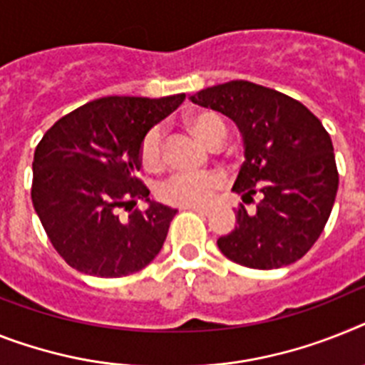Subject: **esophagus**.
I'll list each match as a JSON object with an SVG mask.
<instances>
[{
	"instance_id": "34e87169",
	"label": "esophagus",
	"mask_w": 365,
	"mask_h": 365,
	"mask_svg": "<svg viewBox=\"0 0 365 365\" xmlns=\"http://www.w3.org/2000/svg\"><path fill=\"white\" fill-rule=\"evenodd\" d=\"M189 210L195 211V213H198V215H210L211 213L210 207H202V206H192V207H189Z\"/></svg>"
}]
</instances>
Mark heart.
Wrapping results in <instances>:
<instances>
[{
	"instance_id": "b5f03b06",
	"label": "heart",
	"mask_w": 365,
	"mask_h": 365,
	"mask_svg": "<svg viewBox=\"0 0 365 365\" xmlns=\"http://www.w3.org/2000/svg\"><path fill=\"white\" fill-rule=\"evenodd\" d=\"M189 130L200 140H204L211 148H219L228 135L225 118L215 111L204 109L189 115L185 118ZM140 167L148 173H158L165 167V140L163 131L159 125H152L140 137L139 148H137ZM222 182L217 174H189L178 173L167 178L163 183H159L158 198L168 206L192 207L206 206L220 189Z\"/></svg>"
}]
</instances>
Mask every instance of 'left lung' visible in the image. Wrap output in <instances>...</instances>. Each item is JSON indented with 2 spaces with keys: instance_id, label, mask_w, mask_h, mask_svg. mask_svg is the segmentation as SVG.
<instances>
[{
  "instance_id": "left-lung-1",
  "label": "left lung",
  "mask_w": 365,
  "mask_h": 365,
  "mask_svg": "<svg viewBox=\"0 0 365 365\" xmlns=\"http://www.w3.org/2000/svg\"><path fill=\"white\" fill-rule=\"evenodd\" d=\"M191 100L230 116L245 139L234 191L256 210L240 204L235 228L217 241L220 252L250 269L301 259L319 240L338 192L329 131L299 100L243 79L204 88Z\"/></svg>"
}]
</instances>
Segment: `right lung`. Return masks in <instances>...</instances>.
<instances>
[{
    "mask_svg": "<svg viewBox=\"0 0 365 365\" xmlns=\"http://www.w3.org/2000/svg\"><path fill=\"white\" fill-rule=\"evenodd\" d=\"M185 100L107 96L73 109L36 145L31 200L48 240L76 271L122 278L158 256L176 210L150 202L137 176V148L145 131ZM128 210L122 217L120 210Z\"/></svg>",
    "mask_w": 365,
    "mask_h": 365,
    "instance_id": "1",
    "label": "right lung"
}]
</instances>
